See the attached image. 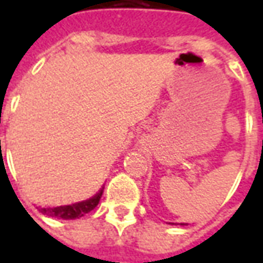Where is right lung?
<instances>
[{
	"label": "right lung",
	"mask_w": 263,
	"mask_h": 263,
	"mask_svg": "<svg viewBox=\"0 0 263 263\" xmlns=\"http://www.w3.org/2000/svg\"><path fill=\"white\" fill-rule=\"evenodd\" d=\"M103 196V190L94 197L81 203L70 204V205H60V207H49V209H39L41 213L49 215V217H54V218H62V220H74V218H80L87 213H90L91 210L97 207L100 198Z\"/></svg>",
	"instance_id": "add662e5"
}]
</instances>
